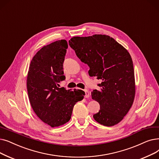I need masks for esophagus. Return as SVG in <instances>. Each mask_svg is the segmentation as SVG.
<instances>
[{
  "mask_svg": "<svg viewBox=\"0 0 159 159\" xmlns=\"http://www.w3.org/2000/svg\"><path fill=\"white\" fill-rule=\"evenodd\" d=\"M85 98H89L90 96V93L87 90H85Z\"/></svg>",
  "mask_w": 159,
  "mask_h": 159,
  "instance_id": "obj_1",
  "label": "esophagus"
}]
</instances>
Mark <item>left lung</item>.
<instances>
[{
	"mask_svg": "<svg viewBox=\"0 0 159 159\" xmlns=\"http://www.w3.org/2000/svg\"><path fill=\"white\" fill-rule=\"evenodd\" d=\"M70 47L81 61L90 68L89 74L102 80L92 98L100 105L93 115L105 126L119 123L131 107L135 94L133 63L129 53L114 39L105 35L74 37Z\"/></svg>",
	"mask_w": 159,
	"mask_h": 159,
	"instance_id": "left-lung-1",
	"label": "left lung"
}]
</instances>
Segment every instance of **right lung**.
Instances as JSON below:
<instances>
[{"label":"right lung","instance_id":"1","mask_svg":"<svg viewBox=\"0 0 159 159\" xmlns=\"http://www.w3.org/2000/svg\"><path fill=\"white\" fill-rule=\"evenodd\" d=\"M67 48L65 39L43 47L33 57L28 73L30 104L37 116L52 127L69 122L74 105L85 95L81 90L58 87L65 80L63 66Z\"/></svg>","mask_w":159,"mask_h":159}]
</instances>
